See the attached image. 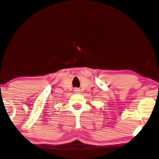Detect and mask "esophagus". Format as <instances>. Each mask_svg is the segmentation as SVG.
Instances as JSON below:
<instances>
[{"label": "esophagus", "mask_w": 159, "mask_h": 159, "mask_svg": "<svg viewBox=\"0 0 159 159\" xmlns=\"http://www.w3.org/2000/svg\"><path fill=\"white\" fill-rule=\"evenodd\" d=\"M74 92L75 93H80L81 90H80V89H78V88H75L74 89Z\"/></svg>", "instance_id": "esophagus-1"}]
</instances>
